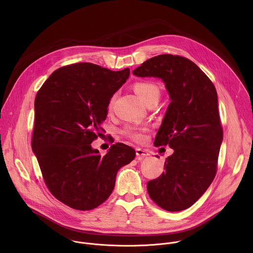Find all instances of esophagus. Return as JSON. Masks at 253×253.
<instances>
[{"mask_svg":"<svg viewBox=\"0 0 253 253\" xmlns=\"http://www.w3.org/2000/svg\"><path fill=\"white\" fill-rule=\"evenodd\" d=\"M136 156L138 157V159L142 160V159H144L146 157L150 156V154H149V152H148L147 150H143V149L137 148V149H136Z\"/></svg>","mask_w":253,"mask_h":253,"instance_id":"obj_1","label":"esophagus"}]
</instances>
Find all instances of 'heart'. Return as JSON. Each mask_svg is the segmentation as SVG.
<instances>
[{
	"label": "heart",
	"instance_id": "b5f03b06",
	"mask_svg": "<svg viewBox=\"0 0 253 253\" xmlns=\"http://www.w3.org/2000/svg\"><path fill=\"white\" fill-rule=\"evenodd\" d=\"M134 90L139 98L146 103L149 99L160 97V89L159 87L151 82H140L134 84ZM125 133L128 135L130 138L136 141H143L146 138V130L143 128H138L136 126H127L125 128Z\"/></svg>",
	"mask_w": 253,
	"mask_h": 253
}]
</instances>
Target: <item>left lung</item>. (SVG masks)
Listing matches in <instances>:
<instances>
[{
  "mask_svg": "<svg viewBox=\"0 0 253 253\" xmlns=\"http://www.w3.org/2000/svg\"><path fill=\"white\" fill-rule=\"evenodd\" d=\"M132 73L161 79L170 99L154 145H169L174 152L166 160L165 172L147 183L148 194L168 211L186 210L216 174L223 140L216 89L194 62L177 55L154 56Z\"/></svg>",
  "mask_w": 253,
  "mask_h": 253,
  "instance_id": "obj_1",
  "label": "left lung"
}]
</instances>
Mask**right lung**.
<instances>
[{
	"instance_id": "obj_1",
	"label": "right lung",
	"mask_w": 253,
	"mask_h": 253,
	"mask_svg": "<svg viewBox=\"0 0 253 253\" xmlns=\"http://www.w3.org/2000/svg\"><path fill=\"white\" fill-rule=\"evenodd\" d=\"M128 77V68L76 63L52 73L37 93L32 150L50 193L72 209L90 211L104 203L118 170L135 158L127 145L114 144L103 157L90 145Z\"/></svg>"
}]
</instances>
